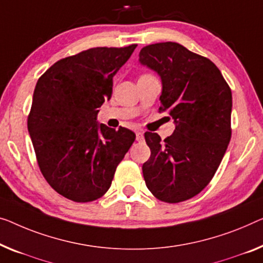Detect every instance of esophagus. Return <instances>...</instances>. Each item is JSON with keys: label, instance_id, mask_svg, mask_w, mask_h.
Returning a JSON list of instances; mask_svg holds the SVG:
<instances>
[{"label": "esophagus", "instance_id": "1", "mask_svg": "<svg viewBox=\"0 0 263 263\" xmlns=\"http://www.w3.org/2000/svg\"><path fill=\"white\" fill-rule=\"evenodd\" d=\"M136 138L138 142H143L144 139V132L143 131H137L136 132Z\"/></svg>", "mask_w": 263, "mask_h": 263}]
</instances>
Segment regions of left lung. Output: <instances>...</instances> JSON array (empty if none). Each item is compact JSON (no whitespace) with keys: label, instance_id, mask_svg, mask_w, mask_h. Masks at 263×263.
<instances>
[{"label":"left lung","instance_id":"left-lung-1","mask_svg":"<svg viewBox=\"0 0 263 263\" xmlns=\"http://www.w3.org/2000/svg\"><path fill=\"white\" fill-rule=\"evenodd\" d=\"M139 64L158 74L159 111L176 127L164 140L145 132L151 150L143 164L145 184L160 201H186L209 184L228 147L232 91L214 62L176 42L144 47Z\"/></svg>","mask_w":263,"mask_h":263}]
</instances>
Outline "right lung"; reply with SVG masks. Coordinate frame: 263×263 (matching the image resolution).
<instances>
[{"mask_svg": "<svg viewBox=\"0 0 263 263\" xmlns=\"http://www.w3.org/2000/svg\"><path fill=\"white\" fill-rule=\"evenodd\" d=\"M137 45L97 47L62 59L37 80L28 132L40 170L50 186L74 202H92L111 186L135 132L98 123L112 96L113 77Z\"/></svg>", "mask_w": 263, "mask_h": 263, "instance_id": "obj_1", "label": "right lung"}]
</instances>
